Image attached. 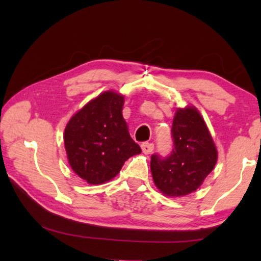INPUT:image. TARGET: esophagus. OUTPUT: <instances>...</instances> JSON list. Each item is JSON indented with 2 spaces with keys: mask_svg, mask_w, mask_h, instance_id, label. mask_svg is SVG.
I'll return each mask as SVG.
<instances>
[{
  "mask_svg": "<svg viewBox=\"0 0 261 261\" xmlns=\"http://www.w3.org/2000/svg\"><path fill=\"white\" fill-rule=\"evenodd\" d=\"M141 149L145 154H151L154 149V144L152 143H143L141 144Z\"/></svg>",
  "mask_w": 261,
  "mask_h": 261,
  "instance_id": "34e87169",
  "label": "esophagus"
}]
</instances>
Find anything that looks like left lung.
<instances>
[{
    "instance_id": "8db88e82",
    "label": "left lung",
    "mask_w": 261,
    "mask_h": 261,
    "mask_svg": "<svg viewBox=\"0 0 261 261\" xmlns=\"http://www.w3.org/2000/svg\"><path fill=\"white\" fill-rule=\"evenodd\" d=\"M173 151L153 154L151 171L156 188L169 197H182L200 187L213 170L218 151L204 118L194 107L178 108L173 127Z\"/></svg>"
}]
</instances>
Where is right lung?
<instances>
[{
	"label": "right lung",
	"instance_id": "right-lung-1",
	"mask_svg": "<svg viewBox=\"0 0 261 261\" xmlns=\"http://www.w3.org/2000/svg\"><path fill=\"white\" fill-rule=\"evenodd\" d=\"M124 96L101 93L76 113L65 126L64 145L72 170L88 184L114 178L124 162L141 149L122 115Z\"/></svg>",
	"mask_w": 261,
	"mask_h": 261
}]
</instances>
